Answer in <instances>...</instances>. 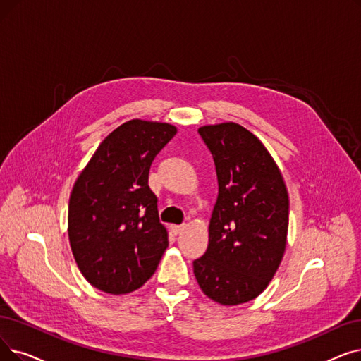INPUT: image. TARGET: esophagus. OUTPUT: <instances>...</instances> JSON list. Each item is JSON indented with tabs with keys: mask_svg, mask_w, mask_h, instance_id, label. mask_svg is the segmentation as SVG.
<instances>
[{
	"mask_svg": "<svg viewBox=\"0 0 361 361\" xmlns=\"http://www.w3.org/2000/svg\"><path fill=\"white\" fill-rule=\"evenodd\" d=\"M184 228H185V226H172V227H171V230H172V233H174V234L183 233Z\"/></svg>",
	"mask_w": 361,
	"mask_h": 361,
	"instance_id": "obj_1",
	"label": "esophagus"
}]
</instances>
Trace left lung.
I'll use <instances>...</instances> for the list:
<instances>
[{
	"mask_svg": "<svg viewBox=\"0 0 361 361\" xmlns=\"http://www.w3.org/2000/svg\"><path fill=\"white\" fill-rule=\"evenodd\" d=\"M218 180L207 252L193 261L197 283L221 305L252 301L276 274L286 249L289 196L274 159L242 125L200 127Z\"/></svg>",
	"mask_w": 361,
	"mask_h": 361,
	"instance_id": "1",
	"label": "left lung"
}]
</instances>
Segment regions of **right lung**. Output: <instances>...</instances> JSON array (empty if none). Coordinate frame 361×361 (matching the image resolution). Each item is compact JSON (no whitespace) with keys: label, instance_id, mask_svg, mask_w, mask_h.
Returning a JSON list of instances; mask_svg holds the SVG:
<instances>
[{"label":"right lung","instance_id":"obj_1","mask_svg":"<svg viewBox=\"0 0 361 361\" xmlns=\"http://www.w3.org/2000/svg\"><path fill=\"white\" fill-rule=\"evenodd\" d=\"M174 125L133 119L109 134L76 178L68 233L82 276L106 293L142 288L168 247L158 197L149 187L153 159Z\"/></svg>","mask_w":361,"mask_h":361}]
</instances>
